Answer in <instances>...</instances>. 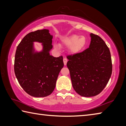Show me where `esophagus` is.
<instances>
[{
    "label": "esophagus",
    "instance_id": "1",
    "mask_svg": "<svg viewBox=\"0 0 126 126\" xmlns=\"http://www.w3.org/2000/svg\"><path fill=\"white\" fill-rule=\"evenodd\" d=\"M63 63H64V65H66L67 62V59L66 58H63Z\"/></svg>",
    "mask_w": 126,
    "mask_h": 126
}]
</instances>
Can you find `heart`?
<instances>
[{
	"mask_svg": "<svg viewBox=\"0 0 126 126\" xmlns=\"http://www.w3.org/2000/svg\"><path fill=\"white\" fill-rule=\"evenodd\" d=\"M63 45L70 46V51L72 53H77L83 49L86 45L87 41L86 37L83 36H79L77 35H72L63 40ZM55 48L59 50L60 46L58 44H55Z\"/></svg>",
	"mask_w": 126,
	"mask_h": 126,
	"instance_id": "1",
	"label": "heart"
}]
</instances>
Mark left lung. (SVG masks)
<instances>
[{
    "label": "left lung",
    "instance_id": "obj_1",
    "mask_svg": "<svg viewBox=\"0 0 126 126\" xmlns=\"http://www.w3.org/2000/svg\"><path fill=\"white\" fill-rule=\"evenodd\" d=\"M91 43L82 52L67 56L72 85L83 97H92L102 92L111 78L112 64L111 53L99 36L90 34Z\"/></svg>",
    "mask_w": 126,
    "mask_h": 126
}]
</instances>
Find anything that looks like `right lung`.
I'll use <instances>...</instances> for the list:
<instances>
[{
    "label": "right lung",
    "instance_id": "add662e5",
    "mask_svg": "<svg viewBox=\"0 0 126 126\" xmlns=\"http://www.w3.org/2000/svg\"><path fill=\"white\" fill-rule=\"evenodd\" d=\"M52 36L47 29L29 32L17 46L14 72L20 85L26 93L35 97H43L52 93L57 77L63 67V57L50 55ZM43 44L41 52H35L33 42Z\"/></svg>",
    "mask_w": 126,
    "mask_h": 126
}]
</instances>
